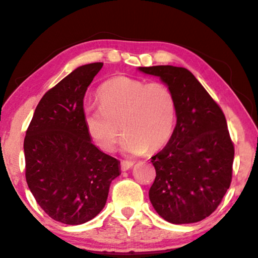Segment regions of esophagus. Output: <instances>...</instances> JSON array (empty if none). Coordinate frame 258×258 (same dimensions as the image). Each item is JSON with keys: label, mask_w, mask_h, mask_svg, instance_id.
Returning <instances> with one entry per match:
<instances>
[{"label": "esophagus", "mask_w": 258, "mask_h": 258, "mask_svg": "<svg viewBox=\"0 0 258 258\" xmlns=\"http://www.w3.org/2000/svg\"><path fill=\"white\" fill-rule=\"evenodd\" d=\"M133 162H131V161H121V163H120V166H121V170L122 171H127V170H130L131 168L133 167Z\"/></svg>", "instance_id": "1"}]
</instances>
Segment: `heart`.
<instances>
[{
    "label": "heart",
    "mask_w": 258,
    "mask_h": 258,
    "mask_svg": "<svg viewBox=\"0 0 258 258\" xmlns=\"http://www.w3.org/2000/svg\"><path fill=\"white\" fill-rule=\"evenodd\" d=\"M101 105H87L83 121L92 142L104 152L113 151L121 134L122 152L142 155L162 148L176 124V99L163 83L146 84L140 80L111 79L99 87Z\"/></svg>",
    "instance_id": "1"
}]
</instances>
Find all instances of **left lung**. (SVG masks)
<instances>
[{"label": "left lung", "instance_id": "1", "mask_svg": "<svg viewBox=\"0 0 258 258\" xmlns=\"http://www.w3.org/2000/svg\"><path fill=\"white\" fill-rule=\"evenodd\" d=\"M138 69L170 88L177 107L170 139L152 157L156 177L149 201L170 224L201 221L214 212L232 180L234 146L225 114L186 68Z\"/></svg>", "mask_w": 258, "mask_h": 258}]
</instances>
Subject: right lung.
I'll list each match as a JSON object with an SVG mask.
<instances>
[{
  "mask_svg": "<svg viewBox=\"0 0 258 258\" xmlns=\"http://www.w3.org/2000/svg\"><path fill=\"white\" fill-rule=\"evenodd\" d=\"M102 62L80 66L40 99L24 139L25 177L55 221L81 225L104 209L120 162L94 145L83 121V98Z\"/></svg>",
  "mask_w": 258,
  "mask_h": 258,
  "instance_id": "right-lung-1",
  "label": "right lung"
}]
</instances>
